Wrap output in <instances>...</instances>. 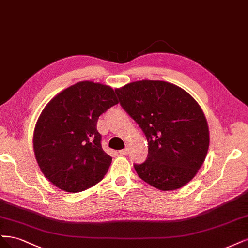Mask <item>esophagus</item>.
<instances>
[{"label": "esophagus", "mask_w": 248, "mask_h": 248, "mask_svg": "<svg viewBox=\"0 0 248 248\" xmlns=\"http://www.w3.org/2000/svg\"><path fill=\"white\" fill-rule=\"evenodd\" d=\"M118 154L119 155H127V154H129V148H124V149H122V150H119L118 151Z\"/></svg>", "instance_id": "obj_1"}]
</instances>
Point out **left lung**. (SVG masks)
Masks as SVG:
<instances>
[{"mask_svg": "<svg viewBox=\"0 0 248 248\" xmlns=\"http://www.w3.org/2000/svg\"><path fill=\"white\" fill-rule=\"evenodd\" d=\"M115 93L148 142L146 161L134 165L138 176L159 190L186 186L209 147L208 124L199 104L181 87L159 80L132 82Z\"/></svg>", "mask_w": 248, "mask_h": 248, "instance_id": "left-lung-1", "label": "left lung"}]
</instances>
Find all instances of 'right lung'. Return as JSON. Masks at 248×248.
I'll list each match as a JSON object with an SVG mask.
<instances>
[{
  "label": "right lung",
  "mask_w": 248,
  "mask_h": 248,
  "mask_svg": "<svg viewBox=\"0 0 248 248\" xmlns=\"http://www.w3.org/2000/svg\"><path fill=\"white\" fill-rule=\"evenodd\" d=\"M118 103L108 85L81 81L47 104L34 131V153L44 176L59 188L78 193L100 182L112 157L103 150L99 116Z\"/></svg>",
  "instance_id": "obj_1"
}]
</instances>
